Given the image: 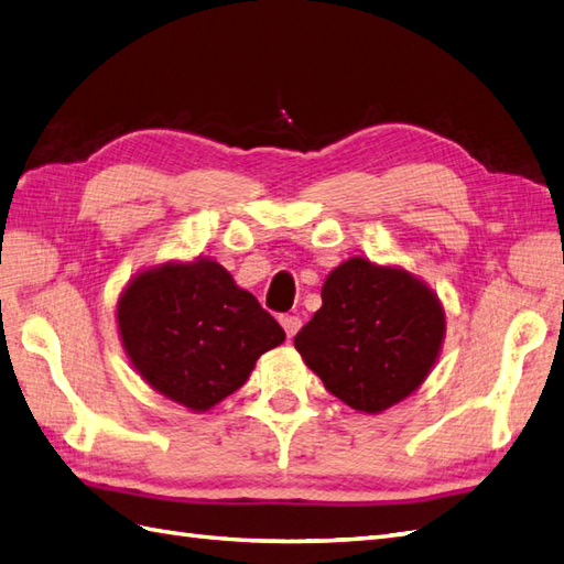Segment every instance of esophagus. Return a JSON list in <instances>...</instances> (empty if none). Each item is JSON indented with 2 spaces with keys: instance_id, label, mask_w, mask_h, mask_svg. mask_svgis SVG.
Instances as JSON below:
<instances>
[{
  "instance_id": "esophagus-1",
  "label": "esophagus",
  "mask_w": 564,
  "mask_h": 564,
  "mask_svg": "<svg viewBox=\"0 0 564 564\" xmlns=\"http://www.w3.org/2000/svg\"><path fill=\"white\" fill-rule=\"evenodd\" d=\"M280 323H282V327H284L286 337H294V335L299 333V327H301V318H299V315H282Z\"/></svg>"
}]
</instances>
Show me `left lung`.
I'll use <instances>...</instances> for the list:
<instances>
[{"mask_svg": "<svg viewBox=\"0 0 564 564\" xmlns=\"http://www.w3.org/2000/svg\"><path fill=\"white\" fill-rule=\"evenodd\" d=\"M321 296L294 347L327 392L380 414L419 390L445 339V311L429 284L356 256L327 274Z\"/></svg>", "mask_w": 564, "mask_h": 564, "instance_id": "8db88e82", "label": "left lung"}]
</instances>
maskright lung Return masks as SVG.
I'll return each mask as SVG.
<instances>
[{
  "mask_svg": "<svg viewBox=\"0 0 564 564\" xmlns=\"http://www.w3.org/2000/svg\"><path fill=\"white\" fill-rule=\"evenodd\" d=\"M123 351L150 388L208 411L249 380L284 329L210 258L135 274L117 304Z\"/></svg>",
  "mask_w": 564,
  "mask_h": 564,
  "instance_id": "obj_1",
  "label": "right lung"
}]
</instances>
